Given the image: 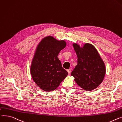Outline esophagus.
Instances as JSON below:
<instances>
[{
  "mask_svg": "<svg viewBox=\"0 0 122 122\" xmlns=\"http://www.w3.org/2000/svg\"><path fill=\"white\" fill-rule=\"evenodd\" d=\"M71 70L70 69H67V71L68 72V74H70V73H71Z\"/></svg>",
  "mask_w": 122,
  "mask_h": 122,
  "instance_id": "34e87169",
  "label": "esophagus"
}]
</instances>
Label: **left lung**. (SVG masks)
<instances>
[{
    "label": "left lung",
    "mask_w": 122,
    "mask_h": 122,
    "mask_svg": "<svg viewBox=\"0 0 122 122\" xmlns=\"http://www.w3.org/2000/svg\"><path fill=\"white\" fill-rule=\"evenodd\" d=\"M77 56V64L71 76L79 86L86 91L97 88L103 81L106 69L104 63L96 48L86 43L83 47L73 44Z\"/></svg>",
    "instance_id": "8db88e82"
}]
</instances>
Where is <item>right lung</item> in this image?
<instances>
[{
  "mask_svg": "<svg viewBox=\"0 0 122 122\" xmlns=\"http://www.w3.org/2000/svg\"><path fill=\"white\" fill-rule=\"evenodd\" d=\"M66 45L64 40L58 41L49 36L43 39L38 45L30 72L34 82L43 90L49 92L55 90L68 75L58 58Z\"/></svg>",
  "mask_w": 122,
  "mask_h": 122,
  "instance_id": "add662e5",
  "label": "right lung"
}]
</instances>
